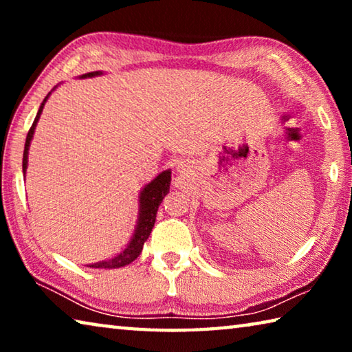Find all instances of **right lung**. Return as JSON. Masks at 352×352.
Segmentation results:
<instances>
[{
  "label": "right lung",
  "mask_w": 352,
  "mask_h": 352,
  "mask_svg": "<svg viewBox=\"0 0 352 352\" xmlns=\"http://www.w3.org/2000/svg\"><path fill=\"white\" fill-rule=\"evenodd\" d=\"M100 71H94V73H87L83 74L82 77H93V76H99ZM50 96V94H47ZM47 96L45 98L43 104L40 105L37 116L34 119V124L29 129L28 136H26V144H25V153H23V172H26L28 168V151H29V144H31L32 135L35 126H37L38 118L41 115V110H43V105L46 102ZM169 184H170V170H164L160 174L155 180H152L147 186L142 189L141 197H140V219H138V225H136L135 234L132 237V241L127 245V248L124 250L121 254L115 256L113 259L109 261H102V262H96V264H91L88 267L91 269H118V267H124L133 262L136 258H138L142 245L147 241V237L151 236L155 219H157V211L158 206L162 205L163 199L168 195L169 192Z\"/></svg>",
  "instance_id": "add662e5"
}]
</instances>
